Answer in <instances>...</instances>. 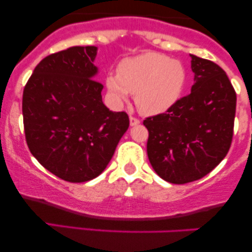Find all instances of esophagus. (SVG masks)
I'll return each instance as SVG.
<instances>
[{
  "mask_svg": "<svg viewBox=\"0 0 252 252\" xmlns=\"http://www.w3.org/2000/svg\"><path fill=\"white\" fill-rule=\"evenodd\" d=\"M129 120H130V126H137V124L141 123L140 120H137V118H135V117H132V116H130Z\"/></svg>",
  "mask_w": 252,
  "mask_h": 252,
  "instance_id": "34e87169",
  "label": "esophagus"
}]
</instances>
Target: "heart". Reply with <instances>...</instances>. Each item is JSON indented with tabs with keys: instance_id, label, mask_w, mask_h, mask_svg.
I'll return each instance as SVG.
<instances>
[{
	"instance_id": "b5f03b06",
	"label": "heart",
	"mask_w": 252,
	"mask_h": 252,
	"mask_svg": "<svg viewBox=\"0 0 252 252\" xmlns=\"http://www.w3.org/2000/svg\"><path fill=\"white\" fill-rule=\"evenodd\" d=\"M186 80L187 72L181 62L148 52L122 60L117 74H108L105 84L115 103H122L134 94L138 111L154 116L180 99Z\"/></svg>"
}]
</instances>
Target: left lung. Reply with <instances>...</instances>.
<instances>
[{
  "mask_svg": "<svg viewBox=\"0 0 252 252\" xmlns=\"http://www.w3.org/2000/svg\"><path fill=\"white\" fill-rule=\"evenodd\" d=\"M190 94L164 114L148 117L147 153L160 178L172 184L199 180L215 169L230 149L236 92L220 66L193 54Z\"/></svg>",
  "mask_w": 252,
  "mask_h": 252,
  "instance_id": "left-lung-1",
  "label": "left lung"
}]
</instances>
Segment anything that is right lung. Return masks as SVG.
<instances>
[{"label": "right lung", "mask_w": 252, "mask_h": 252, "mask_svg": "<svg viewBox=\"0 0 252 252\" xmlns=\"http://www.w3.org/2000/svg\"><path fill=\"white\" fill-rule=\"evenodd\" d=\"M96 46H74L43 58L24 90L26 141L34 158L58 178L85 182L97 178L129 128L126 112L102 100L94 80Z\"/></svg>", "instance_id": "1"}]
</instances>
